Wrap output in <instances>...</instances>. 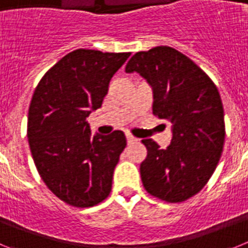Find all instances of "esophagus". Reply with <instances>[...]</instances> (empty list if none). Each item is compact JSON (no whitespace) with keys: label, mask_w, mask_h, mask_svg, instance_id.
Listing matches in <instances>:
<instances>
[{"label":"esophagus","mask_w":248,"mask_h":248,"mask_svg":"<svg viewBox=\"0 0 248 248\" xmlns=\"http://www.w3.org/2000/svg\"><path fill=\"white\" fill-rule=\"evenodd\" d=\"M126 141H128V144H133V143H137L138 139L133 137L131 134H126Z\"/></svg>","instance_id":"1"}]
</instances>
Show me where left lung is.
<instances>
[{"label": "left lung", "instance_id": "1", "mask_svg": "<svg viewBox=\"0 0 248 248\" xmlns=\"http://www.w3.org/2000/svg\"><path fill=\"white\" fill-rule=\"evenodd\" d=\"M153 88V114L171 126L172 139L161 149L144 139L148 155L140 164L146 191L166 202L198 194L217 166L225 141L220 93L210 77L189 57L160 46L138 52L125 67Z\"/></svg>", "mask_w": 248, "mask_h": 248}]
</instances>
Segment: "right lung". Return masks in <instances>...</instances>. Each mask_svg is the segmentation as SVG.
Returning <instances> with one entry per match:
<instances>
[{"label": "right lung", "mask_w": 248, "mask_h": 248, "mask_svg": "<svg viewBox=\"0 0 248 248\" xmlns=\"http://www.w3.org/2000/svg\"><path fill=\"white\" fill-rule=\"evenodd\" d=\"M129 56L76 49L36 87L28 110L31 153L48 189L68 205L91 207L110 194L125 135L92 137L87 118L102 107L111 77Z\"/></svg>", "instance_id": "right-lung-1"}]
</instances>
